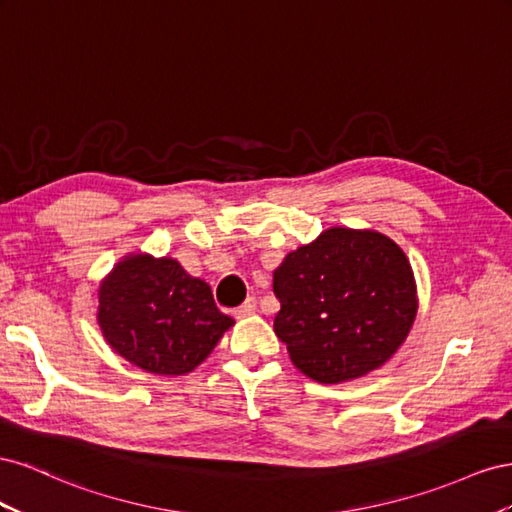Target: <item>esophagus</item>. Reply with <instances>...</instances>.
Wrapping results in <instances>:
<instances>
[{
  "label": "esophagus",
  "instance_id": "1",
  "mask_svg": "<svg viewBox=\"0 0 512 512\" xmlns=\"http://www.w3.org/2000/svg\"><path fill=\"white\" fill-rule=\"evenodd\" d=\"M257 311V300L255 298H248L244 304H240L236 311H233V315L236 317H248V315H253Z\"/></svg>",
  "mask_w": 512,
  "mask_h": 512
}]
</instances>
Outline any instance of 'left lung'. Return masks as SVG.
Instances as JSON below:
<instances>
[{"instance_id":"8db88e82","label":"left lung","mask_w":512,"mask_h":512,"mask_svg":"<svg viewBox=\"0 0 512 512\" xmlns=\"http://www.w3.org/2000/svg\"><path fill=\"white\" fill-rule=\"evenodd\" d=\"M274 332L319 384H341L388 362L418 311L410 261L373 229L332 227L274 270Z\"/></svg>"}]
</instances>
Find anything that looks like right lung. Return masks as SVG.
<instances>
[{"instance_id": "1", "label": "right lung", "mask_w": 512, "mask_h": 512, "mask_svg": "<svg viewBox=\"0 0 512 512\" xmlns=\"http://www.w3.org/2000/svg\"><path fill=\"white\" fill-rule=\"evenodd\" d=\"M98 326L115 352L135 367L186 375L212 354L233 319L216 309L210 285L178 261L135 253L102 281Z\"/></svg>"}]
</instances>
